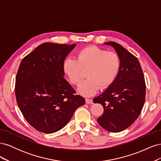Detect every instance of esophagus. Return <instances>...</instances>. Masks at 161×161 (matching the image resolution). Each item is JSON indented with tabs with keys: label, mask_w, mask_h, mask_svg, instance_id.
<instances>
[{
	"label": "esophagus",
	"mask_w": 161,
	"mask_h": 161,
	"mask_svg": "<svg viewBox=\"0 0 161 161\" xmlns=\"http://www.w3.org/2000/svg\"><path fill=\"white\" fill-rule=\"evenodd\" d=\"M85 101H86V103H87V104L92 103V100L91 99H86Z\"/></svg>",
	"instance_id": "obj_1"
}]
</instances>
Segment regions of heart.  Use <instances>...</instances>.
<instances>
[{
  "mask_svg": "<svg viewBox=\"0 0 161 161\" xmlns=\"http://www.w3.org/2000/svg\"><path fill=\"white\" fill-rule=\"evenodd\" d=\"M121 68V60L115 52L96 46L86 47L77 55V60L68 58L63 69L73 85H79L85 76L87 79L78 88L82 95L90 97L97 91L105 89L114 83Z\"/></svg>",
  "mask_w": 161,
  "mask_h": 161,
  "instance_id": "heart-1",
  "label": "heart"
}]
</instances>
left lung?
Segmentation results:
<instances>
[{
  "label": "left lung",
  "instance_id": "obj_1",
  "mask_svg": "<svg viewBox=\"0 0 161 161\" xmlns=\"http://www.w3.org/2000/svg\"><path fill=\"white\" fill-rule=\"evenodd\" d=\"M113 47L121 60L119 74L114 83L93 99L104 111L97 122L111 132H119L138 118L145 101L146 85L143 71L137 58L114 42L104 43Z\"/></svg>",
  "mask_w": 161,
  "mask_h": 161
}]
</instances>
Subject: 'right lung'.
I'll use <instances>...</instances> for the list:
<instances>
[{
  "mask_svg": "<svg viewBox=\"0 0 161 161\" xmlns=\"http://www.w3.org/2000/svg\"><path fill=\"white\" fill-rule=\"evenodd\" d=\"M75 46L43 43L24 58L19 67L18 106L27 122L41 132L61 130L85 103L64 78V61Z\"/></svg>",
  "mask_w": 161,
  "mask_h": 161,
  "instance_id": "add662e5",
  "label": "right lung"
}]
</instances>
